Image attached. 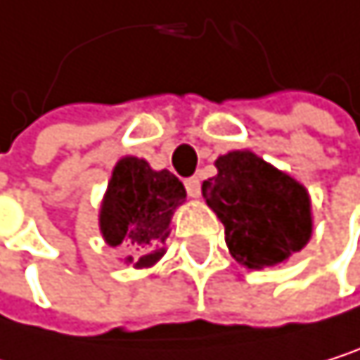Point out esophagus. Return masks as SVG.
Listing matches in <instances>:
<instances>
[{"instance_id": "obj_1", "label": "esophagus", "mask_w": 360, "mask_h": 360, "mask_svg": "<svg viewBox=\"0 0 360 360\" xmlns=\"http://www.w3.org/2000/svg\"><path fill=\"white\" fill-rule=\"evenodd\" d=\"M184 186H186L188 197H200V195H202V182H200V178H197V176L186 178V180H184Z\"/></svg>"}]
</instances>
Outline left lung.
<instances>
[{
  "mask_svg": "<svg viewBox=\"0 0 360 360\" xmlns=\"http://www.w3.org/2000/svg\"><path fill=\"white\" fill-rule=\"evenodd\" d=\"M217 176L204 180L202 195L225 227L231 257L247 268H268L309 243L311 200L292 176L249 150L214 160Z\"/></svg>",
  "mask_w": 360,
  "mask_h": 360,
  "instance_id": "1",
  "label": "left lung"
}]
</instances>
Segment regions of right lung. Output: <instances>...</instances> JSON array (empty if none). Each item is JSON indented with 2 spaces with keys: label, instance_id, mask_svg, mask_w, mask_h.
Instances as JSON below:
<instances>
[{
  "label": "right lung",
  "instance_id": "right-lung-1",
  "mask_svg": "<svg viewBox=\"0 0 360 360\" xmlns=\"http://www.w3.org/2000/svg\"><path fill=\"white\" fill-rule=\"evenodd\" d=\"M184 184L167 169L154 172L137 156L120 158L101 206V233L109 247L133 251L124 262L150 268L165 253L174 210L184 204Z\"/></svg>",
  "mask_w": 360,
  "mask_h": 360
}]
</instances>
